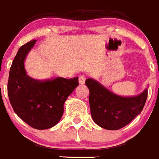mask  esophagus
<instances>
[{
  "mask_svg": "<svg viewBox=\"0 0 159 159\" xmlns=\"http://www.w3.org/2000/svg\"><path fill=\"white\" fill-rule=\"evenodd\" d=\"M85 80H86V78H85V77H84V76L81 75V76H80V77H79V82L81 84H84V82H85Z\"/></svg>",
  "mask_w": 159,
  "mask_h": 159,
  "instance_id": "34e87169",
  "label": "esophagus"
}]
</instances>
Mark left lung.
<instances>
[{"instance_id":"left-lung-1","label":"left lung","mask_w":159,"mask_h":159,"mask_svg":"<svg viewBox=\"0 0 159 159\" xmlns=\"http://www.w3.org/2000/svg\"><path fill=\"white\" fill-rule=\"evenodd\" d=\"M85 84L93 121L106 129H119L131 122L142 111L148 97V89L137 96L121 97L93 79L88 78Z\"/></svg>"}]
</instances>
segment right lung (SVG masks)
Listing matches in <instances>:
<instances>
[{
    "label": "right lung",
    "mask_w": 159,
    "mask_h": 159,
    "mask_svg": "<svg viewBox=\"0 0 159 159\" xmlns=\"http://www.w3.org/2000/svg\"><path fill=\"white\" fill-rule=\"evenodd\" d=\"M36 41H30L17 52L9 71L8 95L19 117L34 129H45L60 121L65 101L79 85V82L77 77L43 80L30 77L24 63Z\"/></svg>",
    "instance_id": "right-lung-1"
}]
</instances>
